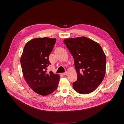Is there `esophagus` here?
<instances>
[{
	"instance_id": "34e87169",
	"label": "esophagus",
	"mask_w": 124,
	"mask_h": 124,
	"mask_svg": "<svg viewBox=\"0 0 124 124\" xmlns=\"http://www.w3.org/2000/svg\"><path fill=\"white\" fill-rule=\"evenodd\" d=\"M67 74V72H65V73H62V74H61V75H63V76H65V75H66Z\"/></svg>"
}]
</instances>
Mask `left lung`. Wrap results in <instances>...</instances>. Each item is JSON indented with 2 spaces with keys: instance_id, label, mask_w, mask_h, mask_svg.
I'll use <instances>...</instances> for the list:
<instances>
[{
  "instance_id": "1",
  "label": "left lung",
  "mask_w": 124,
  "mask_h": 124,
  "mask_svg": "<svg viewBox=\"0 0 124 124\" xmlns=\"http://www.w3.org/2000/svg\"><path fill=\"white\" fill-rule=\"evenodd\" d=\"M64 42L73 55L78 75L73 84L78 93L93 92L102 81L106 70V56L101 46L85 37L67 38Z\"/></svg>"
}]
</instances>
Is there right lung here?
Returning <instances> with one entry per match:
<instances>
[{
    "instance_id": "right-lung-1",
    "label": "right lung",
    "mask_w": 124,
    "mask_h": 124,
    "mask_svg": "<svg viewBox=\"0 0 124 124\" xmlns=\"http://www.w3.org/2000/svg\"><path fill=\"white\" fill-rule=\"evenodd\" d=\"M55 38H36L27 42L21 57L23 77L31 89L41 96H46L57 89L60 76L46 72L48 57Z\"/></svg>"
}]
</instances>
